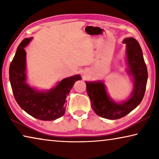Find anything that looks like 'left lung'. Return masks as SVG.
I'll use <instances>...</instances> for the list:
<instances>
[{
  "label": "left lung",
  "instance_id": "8db88e82",
  "mask_svg": "<svg viewBox=\"0 0 159 159\" xmlns=\"http://www.w3.org/2000/svg\"><path fill=\"white\" fill-rule=\"evenodd\" d=\"M123 43L126 45L127 73L131 76L133 85L129 98L124 101L116 102L109 96L104 82L85 81L86 90L94 111L99 116L110 120L122 118L135 109L144 98L147 83V69L139 43L130 37L123 40Z\"/></svg>",
  "mask_w": 159,
  "mask_h": 159
}]
</instances>
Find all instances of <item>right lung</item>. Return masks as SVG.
Wrapping results in <instances>:
<instances>
[{"label": "right lung", "mask_w": 159, "mask_h": 159, "mask_svg": "<svg viewBox=\"0 0 159 159\" xmlns=\"http://www.w3.org/2000/svg\"><path fill=\"white\" fill-rule=\"evenodd\" d=\"M33 38L24 39L16 51L10 66L9 76L13 95L17 104L27 114L42 120H53L65 113L66 96L74 83L81 80L79 74L65 78L50 90H39L26 80V52L25 48Z\"/></svg>", "instance_id": "1"}]
</instances>
